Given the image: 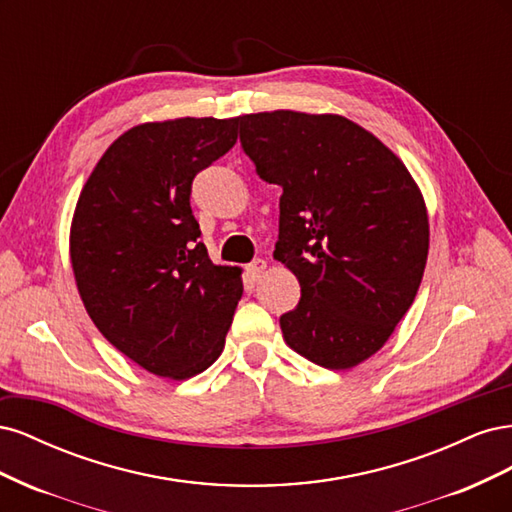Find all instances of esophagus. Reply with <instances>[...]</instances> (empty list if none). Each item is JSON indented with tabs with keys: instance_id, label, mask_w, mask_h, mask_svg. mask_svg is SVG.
<instances>
[{
	"instance_id": "obj_1",
	"label": "esophagus",
	"mask_w": 512,
	"mask_h": 512,
	"mask_svg": "<svg viewBox=\"0 0 512 512\" xmlns=\"http://www.w3.org/2000/svg\"><path fill=\"white\" fill-rule=\"evenodd\" d=\"M245 269H247V273H250L252 280H260L262 273H265V269H267V260H262V258H254V260L250 262V265H247Z\"/></svg>"
}]
</instances>
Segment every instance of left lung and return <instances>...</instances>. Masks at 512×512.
<instances>
[{
	"label": "left lung",
	"instance_id": "obj_1",
	"mask_svg": "<svg viewBox=\"0 0 512 512\" xmlns=\"http://www.w3.org/2000/svg\"><path fill=\"white\" fill-rule=\"evenodd\" d=\"M241 147L262 181L282 188L273 258L301 284L280 318L286 344L327 369L376 354L421 286L429 222L395 153L339 115L239 117Z\"/></svg>",
	"mask_w": 512,
	"mask_h": 512
}]
</instances>
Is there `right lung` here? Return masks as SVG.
<instances>
[{"label":"right lung","mask_w":512,"mask_h":512,"mask_svg":"<svg viewBox=\"0 0 512 512\" xmlns=\"http://www.w3.org/2000/svg\"><path fill=\"white\" fill-rule=\"evenodd\" d=\"M239 119L143 123L106 149L76 203L70 258L98 331L162 378L205 371L224 348L241 269L213 265L192 181L237 143Z\"/></svg>","instance_id":"add662e5"}]
</instances>
